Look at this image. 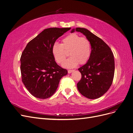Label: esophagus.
<instances>
[{
    "label": "esophagus",
    "mask_w": 133,
    "mask_h": 133,
    "mask_svg": "<svg viewBox=\"0 0 133 133\" xmlns=\"http://www.w3.org/2000/svg\"><path fill=\"white\" fill-rule=\"evenodd\" d=\"M74 70H69L68 71V72L69 73V74H70V73H71L72 72H73Z\"/></svg>",
    "instance_id": "obj_1"
}]
</instances>
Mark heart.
Wrapping results in <instances>:
<instances>
[{
    "label": "heart",
    "mask_w": 133,
    "mask_h": 133,
    "mask_svg": "<svg viewBox=\"0 0 133 133\" xmlns=\"http://www.w3.org/2000/svg\"><path fill=\"white\" fill-rule=\"evenodd\" d=\"M70 57L63 66L67 68H74L78 64H84L91 56V45L89 40L76 33L68 35L62 40V44L55 43L52 47V52L56 61L62 64L67 57Z\"/></svg>",
    "instance_id": "obj_1"
}]
</instances>
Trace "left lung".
I'll use <instances>...</instances> for the list:
<instances>
[{"mask_svg":"<svg viewBox=\"0 0 133 133\" xmlns=\"http://www.w3.org/2000/svg\"><path fill=\"white\" fill-rule=\"evenodd\" d=\"M86 36L91 45V54L86 64L78 69L82 77L77 84L78 91L84 97L94 99L102 97L112 83L115 72L114 54L105 42L88 29H72Z\"/></svg>","mask_w":133,"mask_h":133,"instance_id":"left-lung-1","label":"left lung"}]
</instances>
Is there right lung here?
Masks as SVG:
<instances>
[{"label":"right lung","instance_id":"right-lung-1","mask_svg":"<svg viewBox=\"0 0 133 133\" xmlns=\"http://www.w3.org/2000/svg\"><path fill=\"white\" fill-rule=\"evenodd\" d=\"M71 28L44 29L26 45L21 57L22 81L29 93L39 99L54 94L67 70L55 62L52 47L56 40Z\"/></svg>","mask_w":133,"mask_h":133}]
</instances>
